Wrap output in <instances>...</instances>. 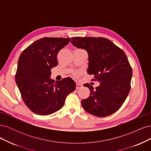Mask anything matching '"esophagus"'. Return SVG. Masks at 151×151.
<instances>
[{"label":"esophagus","instance_id":"esophagus-1","mask_svg":"<svg viewBox=\"0 0 151 151\" xmlns=\"http://www.w3.org/2000/svg\"><path fill=\"white\" fill-rule=\"evenodd\" d=\"M82 87H83V86H82L81 84H79V83H77L76 84V89H80V88H81Z\"/></svg>","mask_w":151,"mask_h":151}]
</instances>
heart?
Masks as SVG:
<instances>
[{
	"instance_id": "obj_1",
	"label": "heart",
	"mask_w": 151,
	"mask_h": 151,
	"mask_svg": "<svg viewBox=\"0 0 151 151\" xmlns=\"http://www.w3.org/2000/svg\"><path fill=\"white\" fill-rule=\"evenodd\" d=\"M72 74H73V76H74V77H79V76H81V72H79V71H78V70H76V71L73 72Z\"/></svg>"
}]
</instances>
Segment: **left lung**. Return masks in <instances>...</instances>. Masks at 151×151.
<instances>
[{
	"mask_svg": "<svg viewBox=\"0 0 151 151\" xmlns=\"http://www.w3.org/2000/svg\"><path fill=\"white\" fill-rule=\"evenodd\" d=\"M71 43L86 50L89 55L88 73L99 82L94 89L89 88L90 96L83 99L85 110L98 117L116 112L124 103L130 90L132 69L125 52L109 40L102 37H72Z\"/></svg>",
	"mask_w": 151,
	"mask_h": 151,
	"instance_id": "8db88e82",
	"label": "left lung"
}]
</instances>
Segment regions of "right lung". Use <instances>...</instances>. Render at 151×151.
<instances>
[{
    "instance_id": "1",
    "label": "right lung",
    "mask_w": 151,
    "mask_h": 151,
    "mask_svg": "<svg viewBox=\"0 0 151 151\" xmlns=\"http://www.w3.org/2000/svg\"><path fill=\"white\" fill-rule=\"evenodd\" d=\"M70 38H40L22 52L15 80L21 98L29 109L39 115H48L61 109L66 97L76 89L67 77L55 82L52 68L58 65L57 55L69 43Z\"/></svg>"
}]
</instances>
